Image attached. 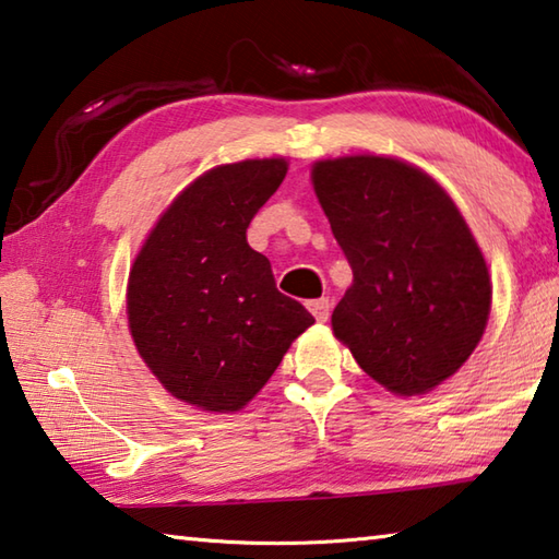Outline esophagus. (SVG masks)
Instances as JSON below:
<instances>
[{
  "instance_id": "34e87169",
  "label": "esophagus",
  "mask_w": 559,
  "mask_h": 559,
  "mask_svg": "<svg viewBox=\"0 0 559 559\" xmlns=\"http://www.w3.org/2000/svg\"><path fill=\"white\" fill-rule=\"evenodd\" d=\"M309 311H311V314H314L317 321H326L329 314H331L329 299H314V301H309Z\"/></svg>"
}]
</instances>
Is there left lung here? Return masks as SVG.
<instances>
[{
	"instance_id": "left-lung-1",
	"label": "left lung",
	"mask_w": 559,
	"mask_h": 559,
	"mask_svg": "<svg viewBox=\"0 0 559 559\" xmlns=\"http://www.w3.org/2000/svg\"><path fill=\"white\" fill-rule=\"evenodd\" d=\"M354 270L331 326L395 395H425L466 364L491 311V277L462 213L432 176L393 156L311 169Z\"/></svg>"
}]
</instances>
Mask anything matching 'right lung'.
I'll return each instance as SVG.
<instances>
[{"label":"right lung","instance_id":"obj_1","mask_svg":"<svg viewBox=\"0 0 559 559\" xmlns=\"http://www.w3.org/2000/svg\"><path fill=\"white\" fill-rule=\"evenodd\" d=\"M287 176V162L215 166L176 195L130 270L134 346L174 397L235 413L260 393L314 317L277 292L248 225Z\"/></svg>","mask_w":559,"mask_h":559}]
</instances>
